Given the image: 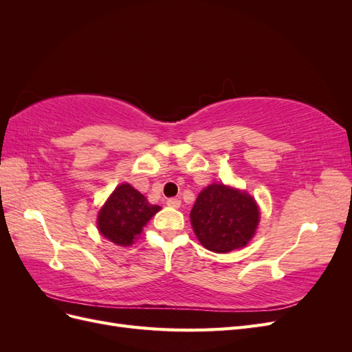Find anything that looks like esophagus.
<instances>
[{
  "label": "esophagus",
  "mask_w": 352,
  "mask_h": 352,
  "mask_svg": "<svg viewBox=\"0 0 352 352\" xmlns=\"http://www.w3.org/2000/svg\"><path fill=\"white\" fill-rule=\"evenodd\" d=\"M167 206L173 207V208H179L180 207V199L179 198H168L167 199Z\"/></svg>",
  "instance_id": "1"
}]
</instances>
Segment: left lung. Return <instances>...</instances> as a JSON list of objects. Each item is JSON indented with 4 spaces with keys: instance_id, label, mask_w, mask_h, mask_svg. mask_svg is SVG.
I'll use <instances>...</instances> for the list:
<instances>
[{
    "instance_id": "left-lung-1",
    "label": "left lung",
    "mask_w": 352,
    "mask_h": 352,
    "mask_svg": "<svg viewBox=\"0 0 352 352\" xmlns=\"http://www.w3.org/2000/svg\"><path fill=\"white\" fill-rule=\"evenodd\" d=\"M258 220V207L248 194L219 184L202 190L190 211L198 241L219 254L245 247Z\"/></svg>"
}]
</instances>
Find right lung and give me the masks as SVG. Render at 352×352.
I'll return each instance as SVG.
<instances>
[{"instance_id": "right-lung-1", "label": "right lung", "mask_w": 352, "mask_h": 352, "mask_svg": "<svg viewBox=\"0 0 352 352\" xmlns=\"http://www.w3.org/2000/svg\"><path fill=\"white\" fill-rule=\"evenodd\" d=\"M162 208L148 202V199L133 189L131 185L123 184L114 189V192L105 202L98 214V229L111 242L117 245H131L133 239L142 232L155 212Z\"/></svg>"}]
</instances>
